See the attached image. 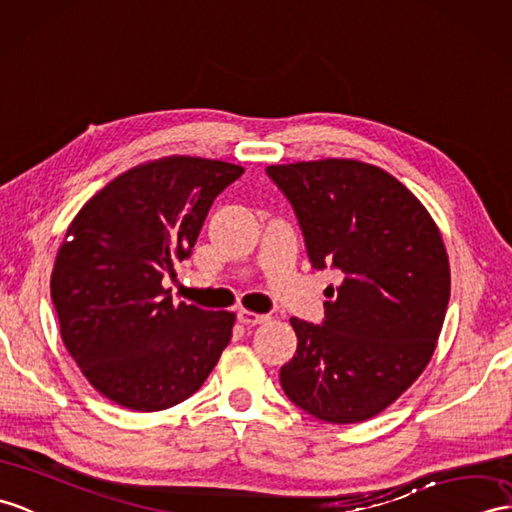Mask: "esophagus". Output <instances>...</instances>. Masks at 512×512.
<instances>
[{"label":"esophagus","mask_w":512,"mask_h":512,"mask_svg":"<svg viewBox=\"0 0 512 512\" xmlns=\"http://www.w3.org/2000/svg\"><path fill=\"white\" fill-rule=\"evenodd\" d=\"M237 318H240L242 325L253 327V325L266 323V320H268L270 316H268V314H257V312H251V310H240V312H237Z\"/></svg>","instance_id":"1"}]
</instances>
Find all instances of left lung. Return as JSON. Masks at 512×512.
<instances>
[{"instance_id":"obj_1","label":"left lung","mask_w":512,"mask_h":512,"mask_svg":"<svg viewBox=\"0 0 512 512\" xmlns=\"http://www.w3.org/2000/svg\"><path fill=\"white\" fill-rule=\"evenodd\" d=\"M301 222L314 268L342 272L325 323L290 318L299 344L281 366L288 399L327 423H362L430 364L449 303V257L430 211L377 165L318 159L268 165Z\"/></svg>"}]
</instances>
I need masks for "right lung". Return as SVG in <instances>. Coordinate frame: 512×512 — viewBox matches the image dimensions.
Instances as JSON below:
<instances>
[{
	"mask_svg": "<svg viewBox=\"0 0 512 512\" xmlns=\"http://www.w3.org/2000/svg\"><path fill=\"white\" fill-rule=\"evenodd\" d=\"M242 165L172 154L115 176L69 222L50 279L61 338L102 397L159 412L192 397L231 342L233 312L174 305L163 279L189 257Z\"/></svg>",
	"mask_w": 512,
	"mask_h": 512,
	"instance_id": "obj_1",
	"label": "right lung"
}]
</instances>
